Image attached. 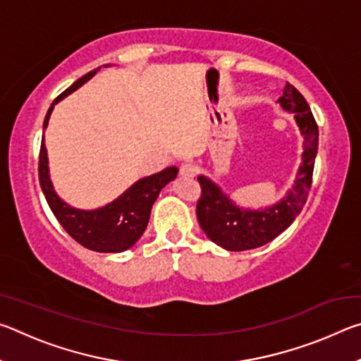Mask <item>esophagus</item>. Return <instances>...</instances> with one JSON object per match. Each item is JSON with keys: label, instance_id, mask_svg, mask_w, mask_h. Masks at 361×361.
I'll list each match as a JSON object with an SVG mask.
<instances>
[{"label": "esophagus", "instance_id": "esophagus-1", "mask_svg": "<svg viewBox=\"0 0 361 361\" xmlns=\"http://www.w3.org/2000/svg\"><path fill=\"white\" fill-rule=\"evenodd\" d=\"M180 175L183 176V178H194V176L197 175V167H195L191 162H185L180 167Z\"/></svg>", "mask_w": 361, "mask_h": 361}]
</instances>
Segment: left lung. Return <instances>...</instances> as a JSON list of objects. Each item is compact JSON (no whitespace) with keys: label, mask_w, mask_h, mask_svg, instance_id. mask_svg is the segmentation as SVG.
<instances>
[{"label":"left lung","mask_w":361,"mask_h":361,"mask_svg":"<svg viewBox=\"0 0 361 361\" xmlns=\"http://www.w3.org/2000/svg\"><path fill=\"white\" fill-rule=\"evenodd\" d=\"M285 111L295 113L296 124L304 137L302 164L298 178L286 197L264 210H242L219 189L215 183L200 175V197L195 207L200 228L212 242L229 252H245L262 247L295 221L307 200L312 186V173L317 149H319V127L304 97L286 82L283 95L279 99Z\"/></svg>","instance_id":"obj_1"}]
</instances>
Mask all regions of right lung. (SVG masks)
Here are the masks:
<instances>
[{
	"instance_id": "obj_1",
	"label": "right lung",
	"mask_w": 361,
	"mask_h": 361,
	"mask_svg": "<svg viewBox=\"0 0 361 361\" xmlns=\"http://www.w3.org/2000/svg\"><path fill=\"white\" fill-rule=\"evenodd\" d=\"M99 68L89 71L87 75L79 78L68 89L63 90L49 108L44 119V129L47 127L49 118L54 105L59 103L66 95L75 92L84 82H87ZM178 169L167 167L162 172L138 180L124 194L113 200L102 209L97 210H78L65 204L54 191V186L49 178L47 167V151L44 146V137L41 142L38 175L39 185L49 207L62 228L82 247L100 253H119L129 250L135 243L146 229L151 215V207L157 199L161 189L176 178Z\"/></svg>"
}]
</instances>
